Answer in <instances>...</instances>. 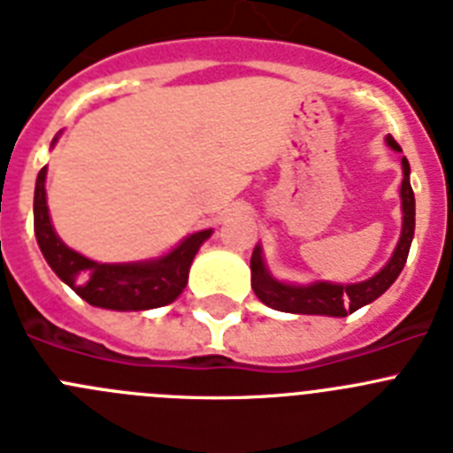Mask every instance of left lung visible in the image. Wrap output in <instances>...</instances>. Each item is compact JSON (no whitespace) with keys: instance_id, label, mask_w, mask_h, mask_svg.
Here are the masks:
<instances>
[{"instance_id":"8db88e82","label":"left lung","mask_w":453,"mask_h":453,"mask_svg":"<svg viewBox=\"0 0 453 453\" xmlns=\"http://www.w3.org/2000/svg\"><path fill=\"white\" fill-rule=\"evenodd\" d=\"M386 145L395 151H402V147L386 135ZM403 181L399 197H402V234H399L397 247L392 251L390 261L376 272L374 276L358 283H331V281H313L306 286L299 283H288L272 276L267 270L265 258H263V247L256 245L251 254V288L256 297L265 306L281 311V313L297 315H329V318H345L358 308L367 306L374 299H379L392 283L397 281L406 265L408 251L415 235V195L411 188V165L406 156L402 158Z\"/></svg>"}]
</instances>
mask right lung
I'll return each instance as SVG.
<instances>
[{"label":"right lung","mask_w":453,"mask_h":453,"mask_svg":"<svg viewBox=\"0 0 453 453\" xmlns=\"http://www.w3.org/2000/svg\"><path fill=\"white\" fill-rule=\"evenodd\" d=\"M58 135L51 140L54 145ZM47 167L38 172L34 195V231L47 265L63 283L86 299L90 306L108 311H150L167 306L183 292L188 283L192 258L199 247L211 238L213 229L190 234L172 247L167 254L150 261L135 263H97L67 247L50 218L47 206Z\"/></svg>","instance_id":"right-lung-1"}]
</instances>
